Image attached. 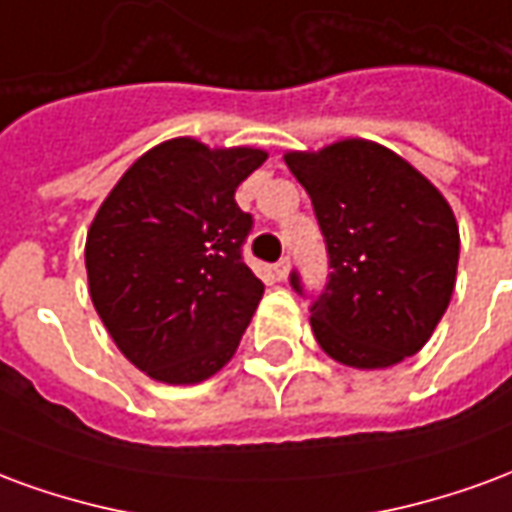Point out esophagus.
<instances>
[{
  "label": "esophagus",
  "instance_id": "esophagus-1",
  "mask_svg": "<svg viewBox=\"0 0 512 512\" xmlns=\"http://www.w3.org/2000/svg\"><path fill=\"white\" fill-rule=\"evenodd\" d=\"M288 274H290V260L288 257H282L277 266H274V277H277L279 282H285V279H288Z\"/></svg>",
  "mask_w": 512,
  "mask_h": 512
}]
</instances>
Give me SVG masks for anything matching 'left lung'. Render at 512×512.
Returning a JSON list of instances; mask_svg holds the SVG:
<instances>
[{"instance_id": "obj_1", "label": "left lung", "mask_w": 512, "mask_h": 512, "mask_svg": "<svg viewBox=\"0 0 512 512\" xmlns=\"http://www.w3.org/2000/svg\"><path fill=\"white\" fill-rule=\"evenodd\" d=\"M285 164L310 194L332 268L310 307L318 345L356 370L417 354L455 288L461 235L450 202L406 158L367 139L293 150ZM290 285L304 293L296 271Z\"/></svg>"}]
</instances>
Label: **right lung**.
Here are the masks:
<instances>
[{
	"mask_svg": "<svg viewBox=\"0 0 512 512\" xmlns=\"http://www.w3.org/2000/svg\"><path fill=\"white\" fill-rule=\"evenodd\" d=\"M266 158L178 136L136 158L95 213L84 246L95 312L128 362L161 384L219 373L263 299L241 257L252 216L235 189Z\"/></svg>",
	"mask_w": 512,
	"mask_h": 512,
	"instance_id": "add662e5",
	"label": "right lung"
}]
</instances>
